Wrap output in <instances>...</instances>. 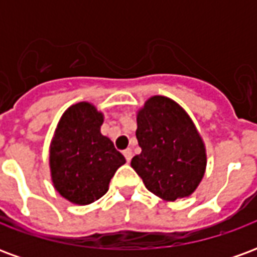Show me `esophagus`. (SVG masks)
<instances>
[{
	"instance_id": "obj_1",
	"label": "esophagus",
	"mask_w": 257,
	"mask_h": 257,
	"mask_svg": "<svg viewBox=\"0 0 257 257\" xmlns=\"http://www.w3.org/2000/svg\"><path fill=\"white\" fill-rule=\"evenodd\" d=\"M123 157H125V160H126V161H131V160H132V150H131V149H126V150L123 151Z\"/></svg>"
}]
</instances>
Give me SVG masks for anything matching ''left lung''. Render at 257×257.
I'll return each instance as SVG.
<instances>
[{"label":"left lung","mask_w":257,"mask_h":257,"mask_svg":"<svg viewBox=\"0 0 257 257\" xmlns=\"http://www.w3.org/2000/svg\"><path fill=\"white\" fill-rule=\"evenodd\" d=\"M136 138L142 153L131 167L146 189L165 201L189 197L198 187L206 167L198 131L176 101L153 96L138 112Z\"/></svg>","instance_id":"1"}]
</instances>
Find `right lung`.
Returning <instances> with one entry per match:
<instances>
[{"label":"right lung","instance_id":"obj_1","mask_svg":"<svg viewBox=\"0 0 257 257\" xmlns=\"http://www.w3.org/2000/svg\"><path fill=\"white\" fill-rule=\"evenodd\" d=\"M103 114L90 103L68 107L55 131L49 165L55 189L70 202L92 204L103 197L125 158L100 134Z\"/></svg>","mask_w":257,"mask_h":257}]
</instances>
